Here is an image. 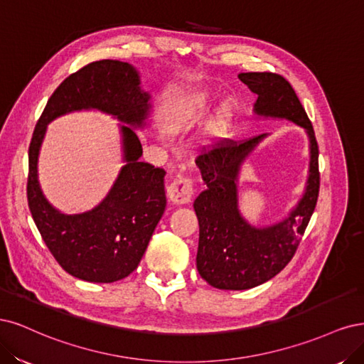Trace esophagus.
Returning a JSON list of instances; mask_svg holds the SVG:
<instances>
[{
	"label": "esophagus",
	"instance_id": "obj_1",
	"mask_svg": "<svg viewBox=\"0 0 364 364\" xmlns=\"http://www.w3.org/2000/svg\"><path fill=\"white\" fill-rule=\"evenodd\" d=\"M168 198L175 204L191 203L195 193V178L192 175H178L177 178L166 187Z\"/></svg>",
	"mask_w": 364,
	"mask_h": 364
}]
</instances>
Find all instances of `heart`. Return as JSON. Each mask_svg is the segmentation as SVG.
I'll return each instance as SVG.
<instances>
[{"instance_id": "b5f03b06", "label": "heart", "mask_w": 364, "mask_h": 364, "mask_svg": "<svg viewBox=\"0 0 364 364\" xmlns=\"http://www.w3.org/2000/svg\"><path fill=\"white\" fill-rule=\"evenodd\" d=\"M204 107L205 105L203 100H193V101L184 102L178 109L177 114H175V119H173L175 130H184V128L191 127L198 119L199 113L204 110Z\"/></svg>"}]
</instances>
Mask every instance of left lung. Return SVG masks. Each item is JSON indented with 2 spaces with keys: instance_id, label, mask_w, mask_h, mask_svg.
I'll return each instance as SVG.
<instances>
[{
  "instance_id": "1",
  "label": "left lung",
  "mask_w": 364,
  "mask_h": 364,
  "mask_svg": "<svg viewBox=\"0 0 364 364\" xmlns=\"http://www.w3.org/2000/svg\"><path fill=\"white\" fill-rule=\"evenodd\" d=\"M239 78L257 95V114L286 118L306 128L311 163L307 191L298 207L279 224L257 230L239 215L236 177L240 163L264 134L220 140L196 157L207 184L193 203L199 222L196 267L210 286L222 290L252 289L283 271L306 232L321 186L318 140L291 85L274 73H245Z\"/></svg>"
}]
</instances>
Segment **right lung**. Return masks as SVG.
<instances>
[{
	"label": "right lung",
	"mask_w": 364,
	"mask_h": 364,
	"mask_svg": "<svg viewBox=\"0 0 364 364\" xmlns=\"http://www.w3.org/2000/svg\"><path fill=\"white\" fill-rule=\"evenodd\" d=\"M148 100L130 65L92 62L58 85L34 127L28 148V207L45 245L73 277L113 283L134 271L165 213L166 171L139 161L140 140L130 127L122 125L128 163L112 192L92 212L65 216L48 204L38 183L36 163L46 124L73 110L100 109L140 127L148 114Z\"/></svg>",
	"instance_id": "obj_1"
}]
</instances>
